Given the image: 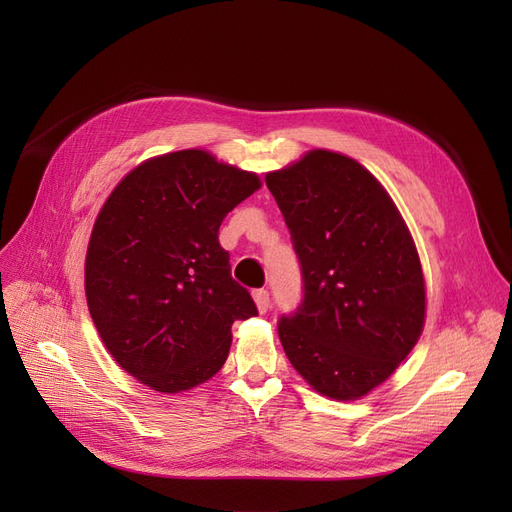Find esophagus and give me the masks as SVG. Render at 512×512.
<instances>
[{
    "label": "esophagus",
    "instance_id": "34e87169",
    "mask_svg": "<svg viewBox=\"0 0 512 512\" xmlns=\"http://www.w3.org/2000/svg\"><path fill=\"white\" fill-rule=\"evenodd\" d=\"M254 303L258 307L260 314H267L269 307H271V297H269V290L260 288V290H254Z\"/></svg>",
    "mask_w": 512,
    "mask_h": 512
}]
</instances>
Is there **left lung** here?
<instances>
[{"label": "left lung", "mask_w": 512, "mask_h": 512, "mask_svg": "<svg viewBox=\"0 0 512 512\" xmlns=\"http://www.w3.org/2000/svg\"><path fill=\"white\" fill-rule=\"evenodd\" d=\"M303 275V301L277 324L292 367L320 395L361 399L389 378L425 324L410 230L380 181L314 149L265 177Z\"/></svg>", "instance_id": "left-lung-1"}]
</instances>
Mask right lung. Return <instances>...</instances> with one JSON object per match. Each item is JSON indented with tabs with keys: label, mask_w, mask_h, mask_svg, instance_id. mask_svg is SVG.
Wrapping results in <instances>:
<instances>
[{
	"label": "right lung",
	"mask_w": 512,
	"mask_h": 512,
	"mask_svg": "<svg viewBox=\"0 0 512 512\" xmlns=\"http://www.w3.org/2000/svg\"><path fill=\"white\" fill-rule=\"evenodd\" d=\"M258 188L256 173L183 149L138 164L100 209L85 258L89 314L119 367L153 391L213 378L232 322L258 314L218 241L228 211Z\"/></svg>",
	"instance_id": "right-lung-1"
}]
</instances>
